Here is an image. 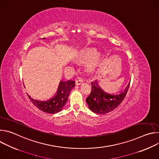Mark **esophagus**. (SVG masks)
Listing matches in <instances>:
<instances>
[{"instance_id": "1", "label": "esophagus", "mask_w": 159, "mask_h": 159, "mask_svg": "<svg viewBox=\"0 0 159 159\" xmlns=\"http://www.w3.org/2000/svg\"><path fill=\"white\" fill-rule=\"evenodd\" d=\"M82 82H83L82 80L80 79H78V80H76L75 84H76V85H80L81 84H82Z\"/></svg>"}]
</instances>
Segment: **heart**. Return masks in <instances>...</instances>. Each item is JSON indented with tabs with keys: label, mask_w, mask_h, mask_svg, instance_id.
<instances>
[{
	"label": "heart",
	"mask_w": 159,
	"mask_h": 159,
	"mask_svg": "<svg viewBox=\"0 0 159 159\" xmlns=\"http://www.w3.org/2000/svg\"><path fill=\"white\" fill-rule=\"evenodd\" d=\"M96 52L94 49H86L82 51L78 57V59L81 61L90 60L87 63V67L90 70L94 69L99 58V54H96Z\"/></svg>",
	"instance_id": "1"
}]
</instances>
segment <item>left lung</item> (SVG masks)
<instances>
[{"mask_svg":"<svg viewBox=\"0 0 159 159\" xmlns=\"http://www.w3.org/2000/svg\"><path fill=\"white\" fill-rule=\"evenodd\" d=\"M129 84L124 92L119 95H111L106 93L99 87L97 80L91 82V92L86 98L89 107L98 115H105L116 109L125 99Z\"/></svg>","mask_w":159,"mask_h":159,"instance_id":"8db88e82","label":"left lung"}]
</instances>
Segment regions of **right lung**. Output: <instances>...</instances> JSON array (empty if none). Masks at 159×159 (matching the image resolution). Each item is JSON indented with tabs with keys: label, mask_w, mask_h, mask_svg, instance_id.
Masks as SVG:
<instances>
[{
	"label": "right lung",
	"mask_w": 159,
	"mask_h": 159,
	"mask_svg": "<svg viewBox=\"0 0 159 159\" xmlns=\"http://www.w3.org/2000/svg\"><path fill=\"white\" fill-rule=\"evenodd\" d=\"M75 86L74 80H67L60 83L57 95L47 101H39L28 96L32 103L41 111L50 114L58 112L66 102L70 90Z\"/></svg>",
	"instance_id": "right-lung-1"
}]
</instances>
